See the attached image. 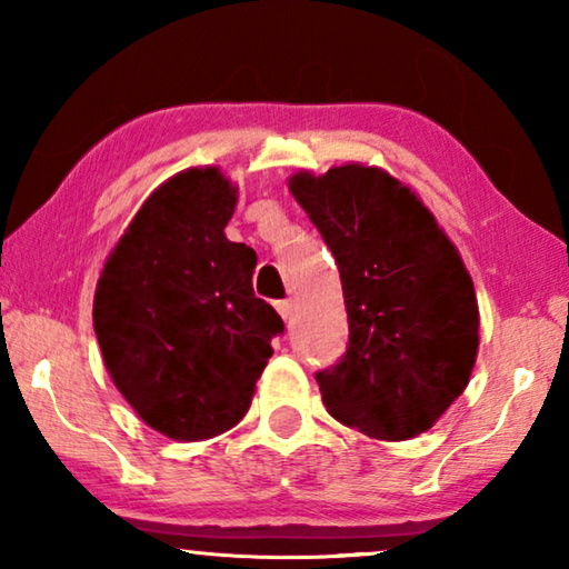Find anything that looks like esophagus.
<instances>
[{
    "label": "esophagus",
    "mask_w": 569,
    "mask_h": 569,
    "mask_svg": "<svg viewBox=\"0 0 569 569\" xmlns=\"http://www.w3.org/2000/svg\"><path fill=\"white\" fill-rule=\"evenodd\" d=\"M276 308H278V313H281L283 321H291V316H293V301H278Z\"/></svg>",
    "instance_id": "34e87169"
}]
</instances>
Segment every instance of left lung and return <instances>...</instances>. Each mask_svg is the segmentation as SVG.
Instances as JSON below:
<instances>
[{
	"instance_id": "obj_1",
	"label": "left lung",
	"mask_w": 569,
	"mask_h": 569,
	"mask_svg": "<svg viewBox=\"0 0 569 569\" xmlns=\"http://www.w3.org/2000/svg\"><path fill=\"white\" fill-rule=\"evenodd\" d=\"M339 263L349 349L316 373L326 411L381 441L423 435L467 389L479 306L457 246L417 192L377 166L288 178Z\"/></svg>"
}]
</instances>
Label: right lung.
<instances>
[{
	"mask_svg": "<svg viewBox=\"0 0 569 569\" xmlns=\"http://www.w3.org/2000/svg\"><path fill=\"white\" fill-rule=\"evenodd\" d=\"M238 188L220 168L168 178L124 228L94 288L104 366L134 413L176 441L246 417L281 316L253 293L256 250L226 238Z\"/></svg>",
	"mask_w": 569,
	"mask_h": 569,
	"instance_id": "right-lung-1",
	"label": "right lung"
}]
</instances>
